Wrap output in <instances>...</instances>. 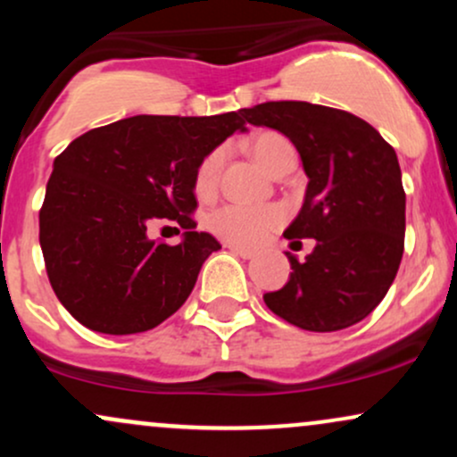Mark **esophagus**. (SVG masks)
I'll return each instance as SVG.
<instances>
[{
    "mask_svg": "<svg viewBox=\"0 0 457 457\" xmlns=\"http://www.w3.org/2000/svg\"><path fill=\"white\" fill-rule=\"evenodd\" d=\"M225 246H228V249L232 251L234 255H240V258H243V260H251V258H253V255H255L253 251L245 249V246H238V245H225Z\"/></svg>",
    "mask_w": 457,
    "mask_h": 457,
    "instance_id": "obj_1",
    "label": "esophagus"
}]
</instances>
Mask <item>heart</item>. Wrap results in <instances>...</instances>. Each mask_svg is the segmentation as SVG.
<instances>
[{"instance_id":"heart-1","label":"heart","mask_w":457,"mask_h":457,"mask_svg":"<svg viewBox=\"0 0 457 457\" xmlns=\"http://www.w3.org/2000/svg\"><path fill=\"white\" fill-rule=\"evenodd\" d=\"M249 152L272 176L283 159L295 154V148L283 135L264 130L249 139ZM223 150L214 148L199 161L195 170V193L199 197L212 195L223 167ZM286 214L279 206H246V204H223L208 214V228L225 243L238 246H258L283 223Z\"/></svg>"}]
</instances>
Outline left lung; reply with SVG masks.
<instances>
[{
	"label": "left lung",
	"mask_w": 457,
	"mask_h": 457,
	"mask_svg": "<svg viewBox=\"0 0 457 457\" xmlns=\"http://www.w3.org/2000/svg\"><path fill=\"white\" fill-rule=\"evenodd\" d=\"M245 118L296 145L309 182L283 236L318 240L305 262L286 253L290 279L264 295L266 307L316 333L353 327L378 307L402 262L406 193L395 150L365 120L324 104L262 103Z\"/></svg>",
	"instance_id": "obj_1"
}]
</instances>
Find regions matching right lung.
Segmentation results:
<instances>
[{"mask_svg":"<svg viewBox=\"0 0 457 457\" xmlns=\"http://www.w3.org/2000/svg\"><path fill=\"white\" fill-rule=\"evenodd\" d=\"M245 130V109L221 115H133L71 141L40 208V246L55 296L83 327L144 333L185 305L199 269L221 249L197 232L195 170ZM156 222L186 229L180 245L147 236Z\"/></svg>","mask_w":457,"mask_h":457,"instance_id":"right-lung-1","label":"right lung"}]
</instances>
